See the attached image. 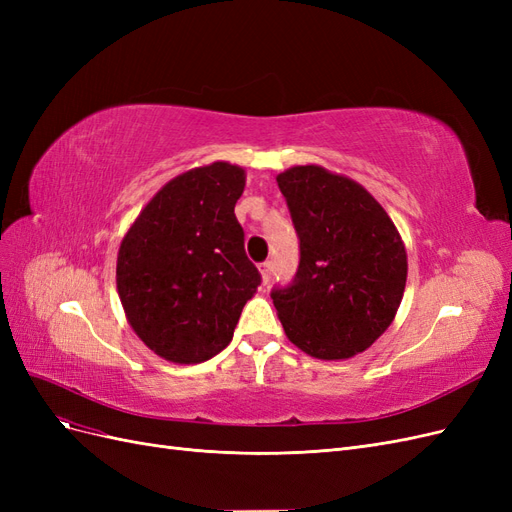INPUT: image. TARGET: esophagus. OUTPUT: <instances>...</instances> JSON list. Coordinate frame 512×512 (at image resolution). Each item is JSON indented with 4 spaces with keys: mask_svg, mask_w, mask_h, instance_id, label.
<instances>
[{
    "mask_svg": "<svg viewBox=\"0 0 512 512\" xmlns=\"http://www.w3.org/2000/svg\"><path fill=\"white\" fill-rule=\"evenodd\" d=\"M271 273H273V262L265 260L260 265V275H262V284H269L271 282Z\"/></svg>",
    "mask_w": 512,
    "mask_h": 512,
    "instance_id": "obj_1",
    "label": "esophagus"
}]
</instances>
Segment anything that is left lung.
Segmentation results:
<instances>
[{
	"instance_id": "obj_1",
	"label": "left lung",
	"mask_w": 512,
	"mask_h": 512,
	"mask_svg": "<svg viewBox=\"0 0 512 512\" xmlns=\"http://www.w3.org/2000/svg\"><path fill=\"white\" fill-rule=\"evenodd\" d=\"M299 269L271 299L294 346L322 361L350 359L389 329L404 297L408 256L395 224L356 181L309 164L277 175Z\"/></svg>"
}]
</instances>
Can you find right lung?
<instances>
[{
	"label": "right lung",
	"instance_id": "1",
	"mask_svg": "<svg viewBox=\"0 0 512 512\" xmlns=\"http://www.w3.org/2000/svg\"><path fill=\"white\" fill-rule=\"evenodd\" d=\"M245 170L213 162L168 181L126 232L117 290L145 346L173 363H203L232 339L260 286L235 205Z\"/></svg>",
	"mask_w": 512,
	"mask_h": 512
}]
</instances>
